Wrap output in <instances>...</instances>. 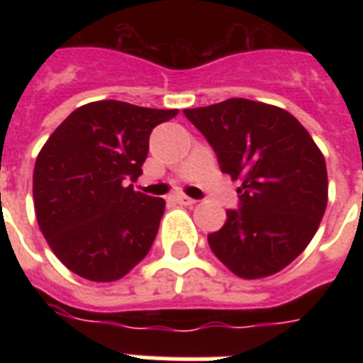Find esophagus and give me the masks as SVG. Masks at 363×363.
Returning a JSON list of instances; mask_svg holds the SVG:
<instances>
[{"label":"esophagus","mask_w":363,"mask_h":363,"mask_svg":"<svg viewBox=\"0 0 363 363\" xmlns=\"http://www.w3.org/2000/svg\"><path fill=\"white\" fill-rule=\"evenodd\" d=\"M173 199H175L179 205H188V207L196 205V199L188 198V196H184V194H177V196H173Z\"/></svg>","instance_id":"obj_1"}]
</instances>
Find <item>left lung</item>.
Listing matches in <instances>:
<instances>
[{
  "label": "left lung",
  "mask_w": 363,
  "mask_h": 363,
  "mask_svg": "<svg viewBox=\"0 0 363 363\" xmlns=\"http://www.w3.org/2000/svg\"><path fill=\"white\" fill-rule=\"evenodd\" d=\"M238 188L239 209L209 247L241 279L279 273L303 252L328 205L326 160L298 118L275 105L232 98L184 109Z\"/></svg>",
  "instance_id": "8db88e82"
}]
</instances>
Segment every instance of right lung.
Segmentation results:
<instances>
[{
    "label": "right lung",
    "instance_id": "right-lung-1",
    "mask_svg": "<svg viewBox=\"0 0 363 363\" xmlns=\"http://www.w3.org/2000/svg\"><path fill=\"white\" fill-rule=\"evenodd\" d=\"M177 109L101 99L75 109L35 160L33 205L48 247L69 271L118 281L148 254L165 201L135 192L150 131Z\"/></svg>",
    "mask_w": 363,
    "mask_h": 363
}]
</instances>
